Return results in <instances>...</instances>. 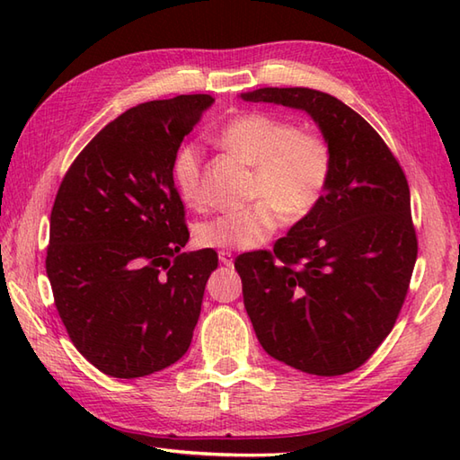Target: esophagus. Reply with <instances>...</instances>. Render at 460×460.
Masks as SVG:
<instances>
[{
	"label": "esophagus",
	"mask_w": 460,
	"mask_h": 460,
	"mask_svg": "<svg viewBox=\"0 0 460 460\" xmlns=\"http://www.w3.org/2000/svg\"><path fill=\"white\" fill-rule=\"evenodd\" d=\"M219 261H221V265L231 267L233 265V252L231 251H219Z\"/></svg>",
	"instance_id": "obj_1"
}]
</instances>
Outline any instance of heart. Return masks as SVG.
<instances>
[{"label": "heart", "mask_w": 460, "mask_h": 460, "mask_svg": "<svg viewBox=\"0 0 460 460\" xmlns=\"http://www.w3.org/2000/svg\"><path fill=\"white\" fill-rule=\"evenodd\" d=\"M217 144L252 165L249 199L255 203L198 225L195 237L199 245L257 249L279 229L282 215L292 223L302 221L324 199L334 154L322 132L302 130L287 116L247 112L223 126ZM173 180L185 203L191 208L205 205L201 154L195 146H183L175 155Z\"/></svg>", "instance_id": "heart-1"}]
</instances>
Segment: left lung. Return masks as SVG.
I'll return each instance as SVG.
<instances>
[{"instance_id":"1","label":"left lung","mask_w":460,"mask_h":460,"mask_svg":"<svg viewBox=\"0 0 460 460\" xmlns=\"http://www.w3.org/2000/svg\"><path fill=\"white\" fill-rule=\"evenodd\" d=\"M249 102L308 112L326 136L334 170L324 199L272 251L235 269L255 334L269 356L312 376H341L392 332L417 259L407 178L384 138L336 96L257 89Z\"/></svg>"}]
</instances>
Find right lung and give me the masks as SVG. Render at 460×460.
Listing matches in <instances>:
<instances>
[{
  "mask_svg": "<svg viewBox=\"0 0 460 460\" xmlns=\"http://www.w3.org/2000/svg\"><path fill=\"white\" fill-rule=\"evenodd\" d=\"M211 104L209 94H181L134 106L58 185L47 277L68 338L111 377L150 376L191 344L217 252H181L190 231L173 160Z\"/></svg>",
  "mask_w": 460,
  "mask_h": 460,
  "instance_id": "1",
  "label": "right lung"
}]
</instances>
